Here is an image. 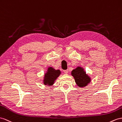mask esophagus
<instances>
[{
    "mask_svg": "<svg viewBox=\"0 0 122 122\" xmlns=\"http://www.w3.org/2000/svg\"><path fill=\"white\" fill-rule=\"evenodd\" d=\"M64 72L65 74H67L68 72V70H64Z\"/></svg>",
    "mask_w": 122,
    "mask_h": 122,
    "instance_id": "34e87169",
    "label": "esophagus"
}]
</instances>
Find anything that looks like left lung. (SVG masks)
Here are the masks:
<instances>
[{"label": "left lung", "instance_id": "8db88e82", "mask_svg": "<svg viewBox=\"0 0 122 122\" xmlns=\"http://www.w3.org/2000/svg\"><path fill=\"white\" fill-rule=\"evenodd\" d=\"M71 75L74 77L76 84L79 87L86 86L91 82L90 78L81 67H78L73 70Z\"/></svg>", "mask_w": 122, "mask_h": 122}]
</instances>
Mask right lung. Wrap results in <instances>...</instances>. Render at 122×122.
I'll use <instances>...</instances> for the list:
<instances>
[{
	"mask_svg": "<svg viewBox=\"0 0 122 122\" xmlns=\"http://www.w3.org/2000/svg\"><path fill=\"white\" fill-rule=\"evenodd\" d=\"M61 71L59 70H55L52 67H49L47 72L45 74L43 83L45 85L51 86L54 84L55 80L60 75Z\"/></svg>",
	"mask_w": 122,
	"mask_h": 122,
	"instance_id": "obj_1",
	"label": "right lung"
}]
</instances>
